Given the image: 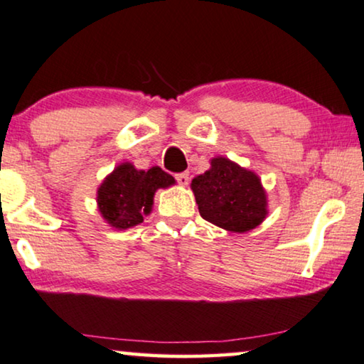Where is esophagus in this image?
<instances>
[{
  "mask_svg": "<svg viewBox=\"0 0 364 364\" xmlns=\"http://www.w3.org/2000/svg\"><path fill=\"white\" fill-rule=\"evenodd\" d=\"M176 178H177V182L181 183L182 187L188 186V181H191V177H188V172H181V173H176Z\"/></svg>",
  "mask_w": 364,
  "mask_h": 364,
  "instance_id": "34e87169",
  "label": "esophagus"
}]
</instances>
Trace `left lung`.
Returning <instances> with one entry per match:
<instances>
[{
    "label": "left lung",
    "instance_id": "obj_1",
    "mask_svg": "<svg viewBox=\"0 0 364 364\" xmlns=\"http://www.w3.org/2000/svg\"><path fill=\"white\" fill-rule=\"evenodd\" d=\"M191 188L202 218L226 231L246 233L269 213L259 176L228 157L210 159V169L193 177Z\"/></svg>",
    "mask_w": 364,
    "mask_h": 364
}]
</instances>
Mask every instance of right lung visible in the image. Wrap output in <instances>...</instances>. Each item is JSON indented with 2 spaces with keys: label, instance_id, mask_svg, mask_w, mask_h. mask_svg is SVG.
Returning a JSON list of instances; mask_svg holds the SVG:
<instances>
[{
  "label": "right lung",
  "instance_id": "right-lung-1",
  "mask_svg": "<svg viewBox=\"0 0 364 364\" xmlns=\"http://www.w3.org/2000/svg\"><path fill=\"white\" fill-rule=\"evenodd\" d=\"M171 186H176V178L161 167L141 171L131 162H121L100 183L98 212L114 230L133 228L152 212L156 192Z\"/></svg>",
  "mask_w": 364,
  "mask_h": 364
}]
</instances>
